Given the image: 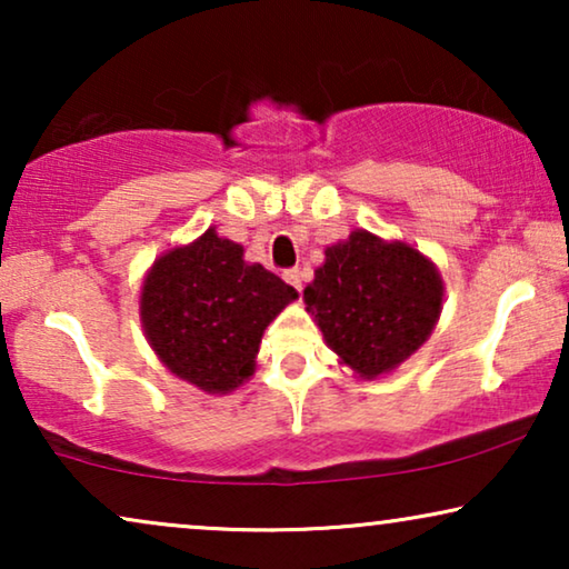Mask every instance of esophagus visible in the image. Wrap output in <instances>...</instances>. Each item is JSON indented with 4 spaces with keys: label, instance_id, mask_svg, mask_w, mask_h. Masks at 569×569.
Listing matches in <instances>:
<instances>
[{
    "label": "esophagus",
    "instance_id": "34e87169",
    "mask_svg": "<svg viewBox=\"0 0 569 569\" xmlns=\"http://www.w3.org/2000/svg\"><path fill=\"white\" fill-rule=\"evenodd\" d=\"M282 277H284V282H287V284H292V287H295V290H298V292L302 290V279H300V271H298V269L284 271Z\"/></svg>",
    "mask_w": 569,
    "mask_h": 569
}]
</instances>
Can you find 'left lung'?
Segmentation results:
<instances>
[{
  "label": "left lung",
  "mask_w": 569,
  "mask_h": 569,
  "mask_svg": "<svg viewBox=\"0 0 569 569\" xmlns=\"http://www.w3.org/2000/svg\"><path fill=\"white\" fill-rule=\"evenodd\" d=\"M302 290L323 341L357 378L388 376L430 339L446 284L435 263L403 240L352 230L326 246Z\"/></svg>",
  "instance_id": "obj_1"
}]
</instances>
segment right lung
<instances>
[{"mask_svg":"<svg viewBox=\"0 0 569 569\" xmlns=\"http://www.w3.org/2000/svg\"><path fill=\"white\" fill-rule=\"evenodd\" d=\"M298 298L214 228L154 259L139 321L158 360L204 393H232L256 370L267 326Z\"/></svg>","mask_w":569,"mask_h":569,"instance_id":"add662e5","label":"right lung"}]
</instances>
